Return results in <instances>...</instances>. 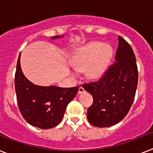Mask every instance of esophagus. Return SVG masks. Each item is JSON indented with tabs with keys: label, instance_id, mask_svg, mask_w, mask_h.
<instances>
[{
	"label": "esophagus",
	"instance_id": "esophagus-1",
	"mask_svg": "<svg viewBox=\"0 0 153 153\" xmlns=\"http://www.w3.org/2000/svg\"><path fill=\"white\" fill-rule=\"evenodd\" d=\"M85 89H84V88L79 87V94H83V93H85Z\"/></svg>",
	"mask_w": 153,
	"mask_h": 153
}]
</instances>
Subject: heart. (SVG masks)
<instances>
[{
	"label": "heart",
	"instance_id": "b5f03b06",
	"mask_svg": "<svg viewBox=\"0 0 153 153\" xmlns=\"http://www.w3.org/2000/svg\"><path fill=\"white\" fill-rule=\"evenodd\" d=\"M112 48L101 42H91L79 48L72 57L74 68L85 71L88 78L98 79L102 77L111 63Z\"/></svg>",
	"mask_w": 153,
	"mask_h": 153
}]
</instances>
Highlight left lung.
<instances>
[{"label":"left lung","mask_w":153,"mask_h":153,"mask_svg":"<svg viewBox=\"0 0 153 153\" xmlns=\"http://www.w3.org/2000/svg\"><path fill=\"white\" fill-rule=\"evenodd\" d=\"M137 80L134 51L120 36L114 64L98 82L83 85L94 98L87 111L89 123L97 127H108L120 123L132 105Z\"/></svg>","instance_id":"1"}]
</instances>
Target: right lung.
<instances>
[{"mask_svg":"<svg viewBox=\"0 0 153 153\" xmlns=\"http://www.w3.org/2000/svg\"><path fill=\"white\" fill-rule=\"evenodd\" d=\"M64 36H54L58 39ZM17 103L24 120L40 129L53 128L61 122L67 106L76 96L79 87L63 88L56 85L42 86L25 77L19 56L15 75Z\"/></svg>","mask_w":153,"mask_h":153,"instance_id":"1","label":"right lung"}]
</instances>
